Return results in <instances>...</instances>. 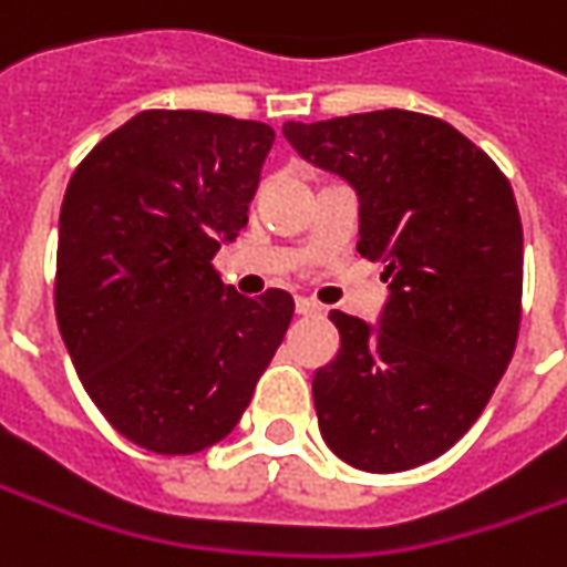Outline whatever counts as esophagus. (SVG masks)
<instances>
[{
  "label": "esophagus",
  "mask_w": 567,
  "mask_h": 567,
  "mask_svg": "<svg viewBox=\"0 0 567 567\" xmlns=\"http://www.w3.org/2000/svg\"><path fill=\"white\" fill-rule=\"evenodd\" d=\"M298 313L300 316H316L319 313V303L310 298H298Z\"/></svg>",
  "instance_id": "1"
}]
</instances>
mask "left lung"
<instances>
[{
    "label": "left lung",
    "mask_w": 567,
    "mask_h": 567,
    "mask_svg": "<svg viewBox=\"0 0 567 567\" xmlns=\"http://www.w3.org/2000/svg\"><path fill=\"white\" fill-rule=\"evenodd\" d=\"M282 133L357 188V251L391 282L379 329L329 313L341 350L313 375L319 431L363 472L425 465L475 425L515 353L525 241L509 179L456 126L400 107Z\"/></svg>",
    "instance_id": "left-lung-1"
}]
</instances>
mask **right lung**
Instances as JSON below:
<instances>
[{
	"mask_svg": "<svg viewBox=\"0 0 567 567\" xmlns=\"http://www.w3.org/2000/svg\"><path fill=\"white\" fill-rule=\"evenodd\" d=\"M272 126L210 111H142L73 171L55 316L99 413L148 453L223 441L282 344L295 300L245 298L214 267L248 223Z\"/></svg>",
	"mask_w": 567,
	"mask_h": 567,
	"instance_id": "obj_1",
	"label": "right lung"
}]
</instances>
